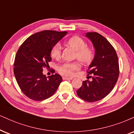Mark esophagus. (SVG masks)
I'll list each match as a JSON object with an SVG mask.
<instances>
[{"label": "esophagus", "instance_id": "obj_1", "mask_svg": "<svg viewBox=\"0 0 134 134\" xmlns=\"http://www.w3.org/2000/svg\"><path fill=\"white\" fill-rule=\"evenodd\" d=\"M63 80H72V77L63 76Z\"/></svg>", "mask_w": 134, "mask_h": 134}]
</instances>
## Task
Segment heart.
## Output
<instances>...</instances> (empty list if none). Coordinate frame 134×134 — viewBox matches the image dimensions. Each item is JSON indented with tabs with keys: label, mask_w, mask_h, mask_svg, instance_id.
<instances>
[{
	"label": "heart",
	"mask_w": 134,
	"mask_h": 134,
	"mask_svg": "<svg viewBox=\"0 0 134 134\" xmlns=\"http://www.w3.org/2000/svg\"><path fill=\"white\" fill-rule=\"evenodd\" d=\"M66 43L69 47L76 51V58L85 64H88L92 62L94 58V52L90 47L86 46L85 41L78 36H72L68 40ZM50 57L54 59H59L61 57V47L59 44L53 46L50 49ZM81 64L79 62L64 63L60 65L58 71L61 75L71 76L74 75L76 71L79 70Z\"/></svg>",
	"instance_id": "b5f03b06"
}]
</instances>
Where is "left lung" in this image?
Returning a JSON list of instances; mask_svg holds the SVG:
<instances>
[{
    "instance_id": "left-lung-1",
    "label": "left lung",
    "mask_w": 134,
    "mask_h": 134,
    "mask_svg": "<svg viewBox=\"0 0 134 134\" xmlns=\"http://www.w3.org/2000/svg\"><path fill=\"white\" fill-rule=\"evenodd\" d=\"M95 48L93 61L87 70L92 81L86 80L77 90V94L87 102L98 101L110 93L119 75V59L114 48L109 41L97 32L87 33Z\"/></svg>"
}]
</instances>
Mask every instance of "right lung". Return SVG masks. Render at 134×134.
<instances>
[{"label":"right lung","mask_w":134,"mask_h":134,"mask_svg":"<svg viewBox=\"0 0 134 134\" xmlns=\"http://www.w3.org/2000/svg\"><path fill=\"white\" fill-rule=\"evenodd\" d=\"M67 34L66 32L44 30L25 40L15 55L14 72L20 88L26 96L34 100H43L54 94L62 81L58 74L48 76L43 69L51 62L50 49ZM52 72L54 70L52 69Z\"/></svg>","instance_id":"right-lung-1"}]
</instances>
